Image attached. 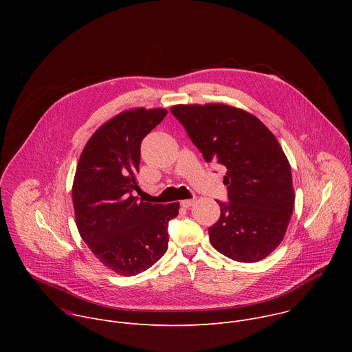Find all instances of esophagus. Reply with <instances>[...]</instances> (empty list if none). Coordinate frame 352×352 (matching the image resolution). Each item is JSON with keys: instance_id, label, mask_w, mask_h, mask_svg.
Here are the masks:
<instances>
[{"instance_id": "esophagus-1", "label": "esophagus", "mask_w": 352, "mask_h": 352, "mask_svg": "<svg viewBox=\"0 0 352 352\" xmlns=\"http://www.w3.org/2000/svg\"><path fill=\"white\" fill-rule=\"evenodd\" d=\"M195 205V199H185V200H181V206L185 208V209H189L190 206Z\"/></svg>"}]
</instances>
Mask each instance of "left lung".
Listing matches in <instances>:
<instances>
[{
  "instance_id": "obj_1",
  "label": "left lung",
  "mask_w": 352,
  "mask_h": 352,
  "mask_svg": "<svg viewBox=\"0 0 352 352\" xmlns=\"http://www.w3.org/2000/svg\"><path fill=\"white\" fill-rule=\"evenodd\" d=\"M184 125L206 163L227 168L228 202L209 238L224 256L254 263L281 243L295 202L291 166L270 129L254 114L223 104H177Z\"/></svg>"
}]
</instances>
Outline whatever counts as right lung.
I'll return each instance as SVG.
<instances>
[{"instance_id": "obj_1", "label": "right lung", "mask_w": 352, "mask_h": 352, "mask_svg": "<svg viewBox=\"0 0 352 352\" xmlns=\"http://www.w3.org/2000/svg\"><path fill=\"white\" fill-rule=\"evenodd\" d=\"M167 116L166 109H131L104 122L78 162L72 202L78 231L107 269L135 276L152 267L168 248V221L179 204L152 205L133 196L140 143Z\"/></svg>"}]
</instances>
